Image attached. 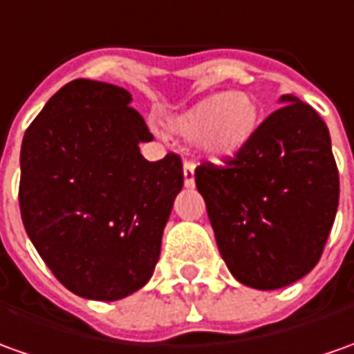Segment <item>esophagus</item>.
<instances>
[{
    "instance_id": "1",
    "label": "esophagus",
    "mask_w": 354,
    "mask_h": 354,
    "mask_svg": "<svg viewBox=\"0 0 354 354\" xmlns=\"http://www.w3.org/2000/svg\"><path fill=\"white\" fill-rule=\"evenodd\" d=\"M194 170H196V165L192 160H184V186L186 187H194V184H196Z\"/></svg>"
}]
</instances>
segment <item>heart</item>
Returning <instances> with one entry per match:
<instances>
[{"instance_id":"obj_1","label":"heart","mask_w":354,"mask_h":354,"mask_svg":"<svg viewBox=\"0 0 354 354\" xmlns=\"http://www.w3.org/2000/svg\"><path fill=\"white\" fill-rule=\"evenodd\" d=\"M261 124L258 98L248 93H217L184 110L172 122L174 133L205 147L211 157H238L256 137Z\"/></svg>"}]
</instances>
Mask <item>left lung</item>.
<instances>
[{
	"label": "left lung",
	"mask_w": 354,
	"mask_h": 354,
	"mask_svg": "<svg viewBox=\"0 0 354 354\" xmlns=\"http://www.w3.org/2000/svg\"><path fill=\"white\" fill-rule=\"evenodd\" d=\"M281 102L238 157L196 168L221 256L234 279L259 290L316 268L339 205L326 122L297 96Z\"/></svg>",
	"instance_id": "left-lung-1"
}]
</instances>
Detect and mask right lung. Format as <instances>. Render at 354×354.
Returning <instances> with one entry per match:
<instances>
[{
  "label": "right lung",
  "instance_id": "obj_1",
  "mask_svg": "<svg viewBox=\"0 0 354 354\" xmlns=\"http://www.w3.org/2000/svg\"><path fill=\"white\" fill-rule=\"evenodd\" d=\"M126 88L75 79L52 96L21 145L19 207L36 252L79 297L120 300L151 279L182 158L149 162L151 141Z\"/></svg>",
  "mask_w": 354,
  "mask_h": 354
}]
</instances>
